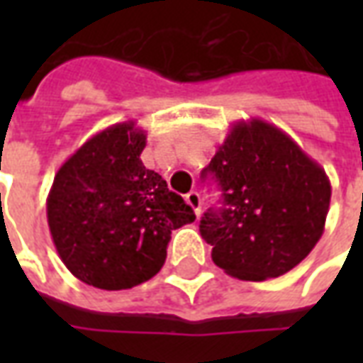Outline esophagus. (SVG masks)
<instances>
[{
    "label": "esophagus",
    "mask_w": 363,
    "mask_h": 363,
    "mask_svg": "<svg viewBox=\"0 0 363 363\" xmlns=\"http://www.w3.org/2000/svg\"><path fill=\"white\" fill-rule=\"evenodd\" d=\"M184 200H186V204H189L190 208L194 210V213H196V216H200V210H202V202H200V194H198V192H194V190H192V192H189V194L184 196Z\"/></svg>",
    "instance_id": "obj_1"
}]
</instances>
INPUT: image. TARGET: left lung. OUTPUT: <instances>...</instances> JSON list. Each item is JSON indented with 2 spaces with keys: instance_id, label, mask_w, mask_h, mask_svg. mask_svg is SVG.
Segmentation results:
<instances>
[{
  "instance_id": "obj_1",
  "label": "left lung",
  "mask_w": 363,
  "mask_h": 363,
  "mask_svg": "<svg viewBox=\"0 0 363 363\" xmlns=\"http://www.w3.org/2000/svg\"><path fill=\"white\" fill-rule=\"evenodd\" d=\"M221 189V206L200 220L212 260L239 280L289 272L325 231L330 181L286 132L260 118L235 122L202 171Z\"/></svg>"
}]
</instances>
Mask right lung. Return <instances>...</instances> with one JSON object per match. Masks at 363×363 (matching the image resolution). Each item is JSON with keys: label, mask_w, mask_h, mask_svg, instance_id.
Instances as JSON below:
<instances>
[{"label": "right lung", "mask_w": 363, "mask_h": 363, "mask_svg": "<svg viewBox=\"0 0 363 363\" xmlns=\"http://www.w3.org/2000/svg\"><path fill=\"white\" fill-rule=\"evenodd\" d=\"M145 132L134 120L99 132L52 182L46 216L67 270L99 289H128L161 270L171 231L196 216L142 163Z\"/></svg>", "instance_id": "obj_1"}]
</instances>
